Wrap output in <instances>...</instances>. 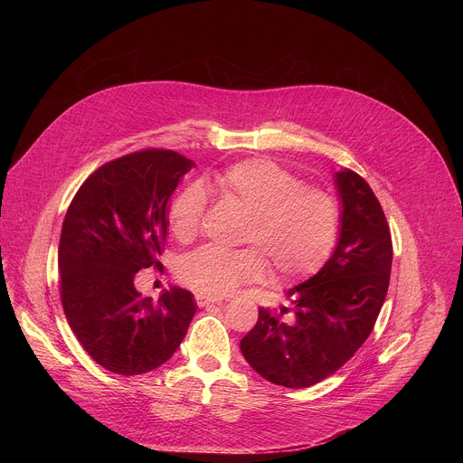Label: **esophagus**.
Segmentation results:
<instances>
[{
  "label": "esophagus",
  "instance_id": "esophagus-1",
  "mask_svg": "<svg viewBox=\"0 0 463 463\" xmlns=\"http://www.w3.org/2000/svg\"><path fill=\"white\" fill-rule=\"evenodd\" d=\"M195 304L200 306V307H207V306H213V304H220V298H213V297L197 293L195 295Z\"/></svg>",
  "mask_w": 463,
  "mask_h": 463
}]
</instances>
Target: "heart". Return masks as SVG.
<instances>
[{
  "label": "heart",
  "instance_id": "obj_1",
  "mask_svg": "<svg viewBox=\"0 0 463 463\" xmlns=\"http://www.w3.org/2000/svg\"><path fill=\"white\" fill-rule=\"evenodd\" d=\"M227 202L249 220L241 241L256 249L220 250L203 247L183 258L179 280L202 295L220 297L268 275V261L282 280L315 275L332 254L339 236V207L329 194L302 186L300 179L269 159H247L214 175ZM207 194L202 184L184 186L168 207V227L179 243L202 231Z\"/></svg>",
  "mask_w": 463,
  "mask_h": 463
}]
</instances>
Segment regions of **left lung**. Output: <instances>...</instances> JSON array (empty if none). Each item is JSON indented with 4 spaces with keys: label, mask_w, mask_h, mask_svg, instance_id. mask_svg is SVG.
<instances>
[{
    "label": "left lung",
    "mask_w": 463,
    "mask_h": 463,
    "mask_svg": "<svg viewBox=\"0 0 463 463\" xmlns=\"http://www.w3.org/2000/svg\"><path fill=\"white\" fill-rule=\"evenodd\" d=\"M343 203L337 247L324 268L291 288L289 307H260L241 339L245 361L263 379L307 388L335 373L364 345L384 302L392 236L370 184L352 170L335 174Z\"/></svg>",
    "instance_id": "8db88e82"
}]
</instances>
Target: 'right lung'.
Listing matches in <instances>:
<instances>
[{"instance_id":"obj_1","label":"right lung","mask_w":463,"mask_h":463,"mask_svg":"<svg viewBox=\"0 0 463 463\" xmlns=\"http://www.w3.org/2000/svg\"><path fill=\"white\" fill-rule=\"evenodd\" d=\"M194 166L172 150L148 148L97 168L63 218L58 269L65 318L102 368L139 375L165 364L195 313L177 286L154 302L136 289V273L161 268L168 200Z\"/></svg>"}]
</instances>
